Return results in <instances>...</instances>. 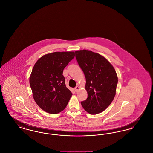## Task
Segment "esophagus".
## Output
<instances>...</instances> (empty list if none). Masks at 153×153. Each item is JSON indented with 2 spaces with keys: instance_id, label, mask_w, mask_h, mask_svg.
I'll return each instance as SVG.
<instances>
[{
  "instance_id": "obj_1",
  "label": "esophagus",
  "mask_w": 153,
  "mask_h": 153,
  "mask_svg": "<svg viewBox=\"0 0 153 153\" xmlns=\"http://www.w3.org/2000/svg\"><path fill=\"white\" fill-rule=\"evenodd\" d=\"M79 89H80V87L79 86H77V87L74 88V90H75L76 92H77L79 91Z\"/></svg>"
}]
</instances>
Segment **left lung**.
<instances>
[{"instance_id": "left-lung-1", "label": "left lung", "mask_w": 153, "mask_h": 153, "mask_svg": "<svg viewBox=\"0 0 153 153\" xmlns=\"http://www.w3.org/2000/svg\"><path fill=\"white\" fill-rule=\"evenodd\" d=\"M75 53L86 79L85 89L88 98L81 104L90 114L101 113L111 104L116 95L117 72L109 61L97 53L80 50Z\"/></svg>"}]
</instances>
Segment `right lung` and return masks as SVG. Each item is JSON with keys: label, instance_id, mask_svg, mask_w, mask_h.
Segmentation results:
<instances>
[{"label": "right lung", "instance_id": "1", "mask_svg": "<svg viewBox=\"0 0 153 153\" xmlns=\"http://www.w3.org/2000/svg\"><path fill=\"white\" fill-rule=\"evenodd\" d=\"M74 51L49 53L38 59L30 76L34 100L44 111L56 114L65 109L72 94L65 85L63 70Z\"/></svg>", "mask_w": 153, "mask_h": 153}]
</instances>
